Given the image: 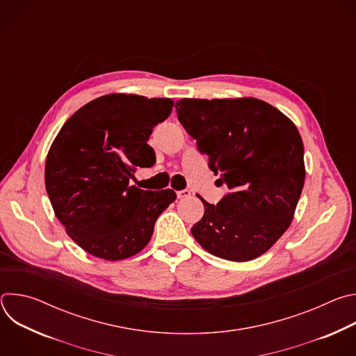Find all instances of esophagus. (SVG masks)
<instances>
[{
  "mask_svg": "<svg viewBox=\"0 0 356 356\" xmlns=\"http://www.w3.org/2000/svg\"><path fill=\"white\" fill-rule=\"evenodd\" d=\"M190 190H180V191H177V198H187V197H190Z\"/></svg>",
  "mask_w": 356,
  "mask_h": 356,
  "instance_id": "obj_1",
  "label": "esophagus"
}]
</instances>
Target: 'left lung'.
Listing matches in <instances>:
<instances>
[{
  "label": "left lung",
  "mask_w": 356,
  "mask_h": 356,
  "mask_svg": "<svg viewBox=\"0 0 356 356\" xmlns=\"http://www.w3.org/2000/svg\"><path fill=\"white\" fill-rule=\"evenodd\" d=\"M176 113L220 186L231 190L217 207L200 197L204 216L191 228L194 239L232 262L264 255L290 227L306 179L298 129L253 97L181 98Z\"/></svg>",
  "instance_id": "left-lung-1"
}]
</instances>
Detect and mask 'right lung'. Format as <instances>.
<instances>
[{
    "mask_svg": "<svg viewBox=\"0 0 356 356\" xmlns=\"http://www.w3.org/2000/svg\"><path fill=\"white\" fill-rule=\"evenodd\" d=\"M172 108L170 98L101 95L77 110L50 145L44 165L50 204L66 234L90 255L111 262L136 255L176 200L172 188L129 184L136 168L155 163L147 140Z\"/></svg>",
    "mask_w": 356,
    "mask_h": 356,
    "instance_id": "1",
    "label": "right lung"
}]
</instances>
